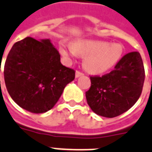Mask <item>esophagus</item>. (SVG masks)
Returning <instances> with one entry per match:
<instances>
[{"label":"esophagus","mask_w":152,"mask_h":152,"mask_svg":"<svg viewBox=\"0 0 152 152\" xmlns=\"http://www.w3.org/2000/svg\"><path fill=\"white\" fill-rule=\"evenodd\" d=\"M83 75H84V73L80 72H78V71H77V72H76V78H78V77H80V76H83Z\"/></svg>","instance_id":"obj_1"}]
</instances>
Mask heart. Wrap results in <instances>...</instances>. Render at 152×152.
I'll list each match as a JSON object with an SVG mask.
<instances>
[{"label": "heart", "instance_id": "1", "mask_svg": "<svg viewBox=\"0 0 152 152\" xmlns=\"http://www.w3.org/2000/svg\"><path fill=\"white\" fill-rule=\"evenodd\" d=\"M60 52L66 58L76 57L78 54L85 56V68L91 72L101 74L118 64L123 53V47L120 43L110 44L104 41L81 39L74 44L72 42L62 44Z\"/></svg>", "mask_w": 152, "mask_h": 152}]
</instances>
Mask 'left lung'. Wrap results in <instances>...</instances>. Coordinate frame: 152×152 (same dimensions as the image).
<instances>
[{
  "label": "left lung",
  "mask_w": 152,
  "mask_h": 152,
  "mask_svg": "<svg viewBox=\"0 0 152 152\" xmlns=\"http://www.w3.org/2000/svg\"><path fill=\"white\" fill-rule=\"evenodd\" d=\"M90 79L85 96L91 110L104 118L121 115L135 104L142 93L145 73L141 56L137 51L126 54L111 72Z\"/></svg>",
  "instance_id": "1"
}]
</instances>
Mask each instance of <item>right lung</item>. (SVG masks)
Instances as JSON below:
<instances>
[{
  "instance_id": "obj_1",
  "label": "right lung",
  "mask_w": 152,
  "mask_h": 152,
  "mask_svg": "<svg viewBox=\"0 0 152 152\" xmlns=\"http://www.w3.org/2000/svg\"><path fill=\"white\" fill-rule=\"evenodd\" d=\"M4 77L15 103L29 112L42 113L55 106L66 85L75 79V71L62 64L50 39L27 37L11 48Z\"/></svg>"
}]
</instances>
